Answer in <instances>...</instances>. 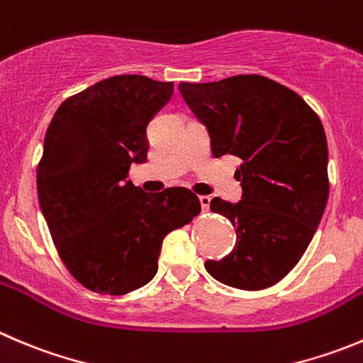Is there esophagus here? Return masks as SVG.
<instances>
[{"instance_id":"1","label":"esophagus","mask_w":363,"mask_h":363,"mask_svg":"<svg viewBox=\"0 0 363 363\" xmlns=\"http://www.w3.org/2000/svg\"><path fill=\"white\" fill-rule=\"evenodd\" d=\"M199 200H200V206H202V209H203V211H207V209H209L211 196H207V195H202V196H199Z\"/></svg>"}]
</instances>
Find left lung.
<instances>
[{"label":"left lung","mask_w":363,"mask_h":363,"mask_svg":"<svg viewBox=\"0 0 363 363\" xmlns=\"http://www.w3.org/2000/svg\"><path fill=\"white\" fill-rule=\"evenodd\" d=\"M179 90L209 129L213 156L241 160V202L211 200V211L235 227L238 241L225 259L207 260L206 269L235 289L275 286L303 257L328 200L321 121L296 92L259 74L181 83Z\"/></svg>","instance_id":"left-lung-1"}]
</instances>
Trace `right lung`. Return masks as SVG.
<instances>
[{"label":"right lung","instance_id":"1","mask_svg":"<svg viewBox=\"0 0 363 363\" xmlns=\"http://www.w3.org/2000/svg\"><path fill=\"white\" fill-rule=\"evenodd\" d=\"M174 83L113 76L70 96L49 124L37 168L38 202L70 275L99 294L133 293L154 279L168 232L202 211L188 188L145 193L125 182L147 160V124Z\"/></svg>","mask_w":363,"mask_h":363}]
</instances>
